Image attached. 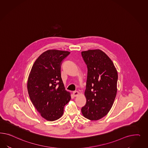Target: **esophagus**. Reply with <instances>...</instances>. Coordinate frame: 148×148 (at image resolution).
<instances>
[{"label":"esophagus","mask_w":148,"mask_h":148,"mask_svg":"<svg viewBox=\"0 0 148 148\" xmlns=\"http://www.w3.org/2000/svg\"><path fill=\"white\" fill-rule=\"evenodd\" d=\"M73 96L74 97H77V95H79V93L77 92V91H74V92H73Z\"/></svg>","instance_id":"1"}]
</instances>
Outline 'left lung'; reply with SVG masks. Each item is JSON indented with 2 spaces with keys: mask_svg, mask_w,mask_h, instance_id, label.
<instances>
[{
  "mask_svg": "<svg viewBox=\"0 0 148 148\" xmlns=\"http://www.w3.org/2000/svg\"><path fill=\"white\" fill-rule=\"evenodd\" d=\"M81 55L88 69L86 103L81 112L86 118L97 121L112 108L117 92L118 73L112 60L101 50L84 51Z\"/></svg>",
  "mask_w": 148,
  "mask_h": 148,
  "instance_id": "1",
  "label": "left lung"
}]
</instances>
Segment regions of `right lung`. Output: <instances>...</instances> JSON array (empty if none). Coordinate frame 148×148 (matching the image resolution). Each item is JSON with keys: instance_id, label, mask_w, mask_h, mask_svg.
<instances>
[{"instance_id": "1", "label": "right lung", "mask_w": 148, "mask_h": 148, "mask_svg": "<svg viewBox=\"0 0 148 148\" xmlns=\"http://www.w3.org/2000/svg\"><path fill=\"white\" fill-rule=\"evenodd\" d=\"M69 54L59 50L45 51L36 59L28 77L27 88L32 103L48 121L60 118L71 99L61 76V62Z\"/></svg>"}]
</instances>
